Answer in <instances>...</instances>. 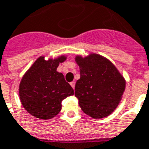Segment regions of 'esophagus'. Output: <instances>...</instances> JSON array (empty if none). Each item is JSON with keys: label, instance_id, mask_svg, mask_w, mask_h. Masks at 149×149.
Returning <instances> with one entry per match:
<instances>
[{"label": "esophagus", "instance_id": "esophagus-1", "mask_svg": "<svg viewBox=\"0 0 149 149\" xmlns=\"http://www.w3.org/2000/svg\"><path fill=\"white\" fill-rule=\"evenodd\" d=\"M75 81H72V82H71V83H70V85L72 86V88L74 89L75 88Z\"/></svg>", "mask_w": 149, "mask_h": 149}]
</instances>
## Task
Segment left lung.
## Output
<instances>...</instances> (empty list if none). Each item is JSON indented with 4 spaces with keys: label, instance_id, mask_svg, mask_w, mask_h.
Listing matches in <instances>:
<instances>
[{
    "label": "left lung",
    "instance_id": "left-lung-1",
    "mask_svg": "<svg viewBox=\"0 0 149 149\" xmlns=\"http://www.w3.org/2000/svg\"><path fill=\"white\" fill-rule=\"evenodd\" d=\"M80 78L75 96L82 111L94 118L108 116L115 110L125 91V82L110 61L98 54L77 57Z\"/></svg>",
    "mask_w": 149,
    "mask_h": 149
}]
</instances>
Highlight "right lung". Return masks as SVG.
Returning <instances> with one entry per match:
<instances>
[{
  "label": "right lung",
  "mask_w": 149,
  "mask_h": 149,
  "mask_svg": "<svg viewBox=\"0 0 149 149\" xmlns=\"http://www.w3.org/2000/svg\"><path fill=\"white\" fill-rule=\"evenodd\" d=\"M65 57L44 60L38 58L24 74L19 84V94L25 110L35 118L50 119L61 110V102L74 94L61 72H57Z\"/></svg>",
  "instance_id": "add662e5"
}]
</instances>
